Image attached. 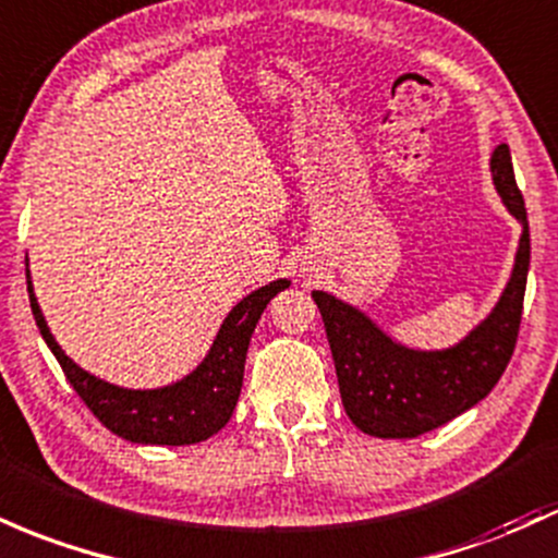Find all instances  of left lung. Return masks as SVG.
I'll use <instances>...</instances> for the list:
<instances>
[{
  "mask_svg": "<svg viewBox=\"0 0 558 558\" xmlns=\"http://www.w3.org/2000/svg\"><path fill=\"white\" fill-rule=\"evenodd\" d=\"M489 169L506 209L522 225V241L498 307L461 344L442 352L408 349L363 312L326 291L312 293L326 323L341 402L352 424L371 437L410 439L448 424L485 400L511 360L527 289L530 225L506 143L493 150Z\"/></svg>",
  "mask_w": 558,
  "mask_h": 558,
  "instance_id": "left-lung-1",
  "label": "left lung"
}]
</instances>
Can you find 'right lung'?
I'll use <instances>...</instances> for the list:
<instances>
[{
	"label": "right lung",
	"instance_id": "right-lung-1",
	"mask_svg": "<svg viewBox=\"0 0 558 558\" xmlns=\"http://www.w3.org/2000/svg\"><path fill=\"white\" fill-rule=\"evenodd\" d=\"M26 283L31 312H34L41 339L58 357L71 387L76 389L84 405L95 413V418L102 426L140 445H195L209 439L211 434H217L228 424L232 410L238 405V397H241L251 333H254L269 299L291 286L289 280H275V283L248 293L225 317L211 352L187 378L163 389L137 391L113 387V384L100 381V378L78 368L52 339L39 304H36L34 289H31L28 269Z\"/></svg>",
	"mask_w": 558,
	"mask_h": 558
}]
</instances>
